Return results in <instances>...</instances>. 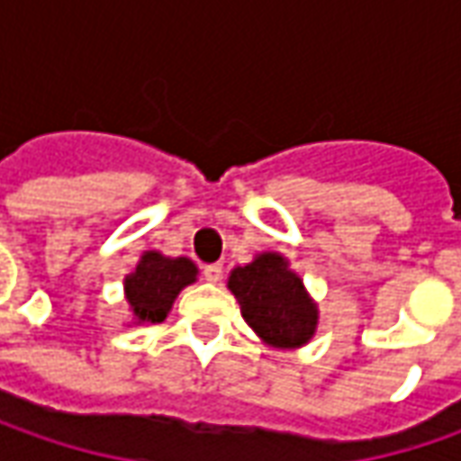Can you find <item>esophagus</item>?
Instances as JSON below:
<instances>
[{"label": "esophagus", "instance_id": "1", "mask_svg": "<svg viewBox=\"0 0 461 461\" xmlns=\"http://www.w3.org/2000/svg\"><path fill=\"white\" fill-rule=\"evenodd\" d=\"M203 275L207 282H221L222 264H207V267H203Z\"/></svg>", "mask_w": 461, "mask_h": 461}]
</instances>
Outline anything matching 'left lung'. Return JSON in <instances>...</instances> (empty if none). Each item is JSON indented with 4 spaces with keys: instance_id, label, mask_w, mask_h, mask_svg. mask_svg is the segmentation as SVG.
<instances>
[{
    "instance_id": "obj_1",
    "label": "left lung",
    "mask_w": 461,
    "mask_h": 461,
    "mask_svg": "<svg viewBox=\"0 0 461 461\" xmlns=\"http://www.w3.org/2000/svg\"><path fill=\"white\" fill-rule=\"evenodd\" d=\"M228 290L239 300L243 321L267 346L300 348L315 336L318 303L279 251H264L246 267H236Z\"/></svg>"
}]
</instances>
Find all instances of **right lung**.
Instances as JSON below:
<instances>
[{"label": "right lung", "mask_w": 461, "mask_h": 461, "mask_svg": "<svg viewBox=\"0 0 461 461\" xmlns=\"http://www.w3.org/2000/svg\"><path fill=\"white\" fill-rule=\"evenodd\" d=\"M197 264L186 257H164L161 251H143L135 269L122 279L125 303L135 326L161 323L186 285L197 282Z\"/></svg>", "instance_id": "add662e5"}]
</instances>
